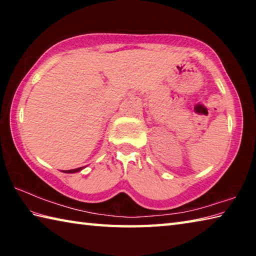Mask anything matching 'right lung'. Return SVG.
Listing matches in <instances>:
<instances>
[{
    "mask_svg": "<svg viewBox=\"0 0 256 256\" xmlns=\"http://www.w3.org/2000/svg\"><path fill=\"white\" fill-rule=\"evenodd\" d=\"M84 167H80V168H76V170H64V172H80L81 170H84Z\"/></svg>",
    "mask_w": 256,
    "mask_h": 256,
    "instance_id": "add662e5",
    "label": "right lung"
}]
</instances>
